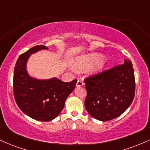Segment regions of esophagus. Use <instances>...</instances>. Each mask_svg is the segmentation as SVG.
<instances>
[{"label": "esophagus", "mask_w": 150, "mask_h": 150, "mask_svg": "<svg viewBox=\"0 0 150 150\" xmlns=\"http://www.w3.org/2000/svg\"><path fill=\"white\" fill-rule=\"evenodd\" d=\"M83 85H84V82H83V81H82V80H77V84H76L77 87H81V86H82Z\"/></svg>", "instance_id": "esophagus-1"}]
</instances>
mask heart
I'll return each instance as SVG.
<instances>
[{
  "instance_id": "obj_1",
  "label": "heart",
  "mask_w": 150,
  "mask_h": 150,
  "mask_svg": "<svg viewBox=\"0 0 150 150\" xmlns=\"http://www.w3.org/2000/svg\"><path fill=\"white\" fill-rule=\"evenodd\" d=\"M102 57V55L99 54V53H92L90 55L82 56V57L80 58L77 61V67L80 68V69L88 68L100 61ZM106 62L104 61H100L99 63H98L97 68H96V70L100 71V70H103L104 67L106 66Z\"/></svg>"
}]
</instances>
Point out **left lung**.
Listing matches in <instances>:
<instances>
[{"mask_svg": "<svg viewBox=\"0 0 150 150\" xmlns=\"http://www.w3.org/2000/svg\"><path fill=\"white\" fill-rule=\"evenodd\" d=\"M85 106L96 119L107 121L122 114L135 97V81L132 62L124 63L85 79Z\"/></svg>", "mask_w": 150, "mask_h": 150, "instance_id": "1", "label": "left lung"}]
</instances>
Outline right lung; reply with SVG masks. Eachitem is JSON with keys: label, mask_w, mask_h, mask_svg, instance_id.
<instances>
[{"label": "right lung", "mask_w": 150, "mask_h": 150, "mask_svg": "<svg viewBox=\"0 0 150 150\" xmlns=\"http://www.w3.org/2000/svg\"><path fill=\"white\" fill-rule=\"evenodd\" d=\"M47 49L38 45L20 55L13 76V94L19 108L28 116L40 121H49L58 116L77 82V80L64 82L55 77L40 80L30 77L26 70L29 57L38 51Z\"/></svg>", "instance_id": "add662e5"}]
</instances>
